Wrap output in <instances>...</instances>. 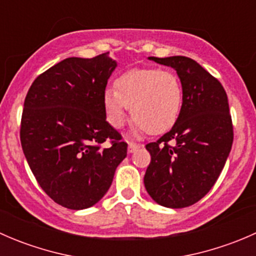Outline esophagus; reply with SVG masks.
<instances>
[{
  "label": "esophagus",
  "instance_id": "34e87169",
  "mask_svg": "<svg viewBox=\"0 0 256 256\" xmlns=\"http://www.w3.org/2000/svg\"><path fill=\"white\" fill-rule=\"evenodd\" d=\"M140 147H141V144H135V142H128V152H130V154H132V152H135L136 150L140 148Z\"/></svg>",
  "mask_w": 256,
  "mask_h": 256
}]
</instances>
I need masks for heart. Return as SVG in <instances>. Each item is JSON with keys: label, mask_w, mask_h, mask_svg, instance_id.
Here are the masks:
<instances>
[{"label": "heart", "mask_w": 256, "mask_h": 256, "mask_svg": "<svg viewBox=\"0 0 256 256\" xmlns=\"http://www.w3.org/2000/svg\"><path fill=\"white\" fill-rule=\"evenodd\" d=\"M114 88L102 94L105 116L112 128L125 125L128 108L141 131L158 135L176 124L182 109L183 88L174 72L131 69L115 79Z\"/></svg>", "instance_id": "b5f03b06"}]
</instances>
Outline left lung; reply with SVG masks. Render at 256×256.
I'll use <instances>...</instances> for the list:
<instances>
[{"mask_svg": "<svg viewBox=\"0 0 256 256\" xmlns=\"http://www.w3.org/2000/svg\"><path fill=\"white\" fill-rule=\"evenodd\" d=\"M150 59L176 69L183 102L174 128L146 144L151 162L144 187L164 207H190L210 190L232 150L234 132L228 98L220 82L193 59Z\"/></svg>", "mask_w": 256, "mask_h": 256, "instance_id": "1", "label": "left lung"}]
</instances>
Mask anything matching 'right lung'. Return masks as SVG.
Listing matches in <instances>:
<instances>
[{
  "mask_svg": "<svg viewBox=\"0 0 256 256\" xmlns=\"http://www.w3.org/2000/svg\"><path fill=\"white\" fill-rule=\"evenodd\" d=\"M115 66L109 52L66 58L40 74L26 95L23 154L40 188L68 209L99 202L128 154V144L106 121L102 105Z\"/></svg>",
  "mask_w": 256,
  "mask_h": 256,
  "instance_id": "obj_1",
  "label": "right lung"
}]
</instances>
